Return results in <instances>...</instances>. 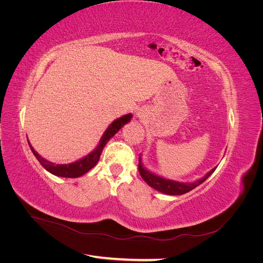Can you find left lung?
<instances>
[{
	"instance_id": "left-lung-1",
	"label": "left lung",
	"mask_w": 263,
	"mask_h": 263,
	"mask_svg": "<svg viewBox=\"0 0 263 263\" xmlns=\"http://www.w3.org/2000/svg\"><path fill=\"white\" fill-rule=\"evenodd\" d=\"M214 168L212 169L205 177H203L202 179H200L196 182L193 183H181V182H177V181H171V180H165L161 177H158L156 174L151 173L149 171H147L144 166L141 165V160H140V156H139V163H138V171L140 173L141 178L145 180V182L147 183L148 185H150L151 187L156 189L157 191H160L162 193L169 194V195H181L190 192L191 190L195 189L196 186H198L200 184L208 179L211 174L215 171Z\"/></svg>"
}]
</instances>
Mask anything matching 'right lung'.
I'll return each instance as SVG.
<instances>
[{"mask_svg": "<svg viewBox=\"0 0 263 263\" xmlns=\"http://www.w3.org/2000/svg\"><path fill=\"white\" fill-rule=\"evenodd\" d=\"M130 118H132V114H127V115L122 116L121 118L116 119V121L110 124L108 128L105 130L104 135H103V137L101 138L99 146L95 148V150H93L90 155H87L83 159H80L79 161H76V162L70 163V164H54L39 156L34 150V148L30 146L29 141H28V145H29L31 151H33L34 156L37 158V160L41 162V164L47 171H49L50 173L54 174V176H58V177L78 178V177L83 176V174L86 173L87 171H90L93 166L99 162L102 150L107 144V141L112 138L126 123H128L130 121Z\"/></svg>", "mask_w": 263, "mask_h": 263, "instance_id": "add662e5", "label": "right lung"}]
</instances>
